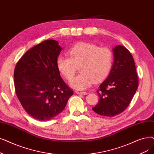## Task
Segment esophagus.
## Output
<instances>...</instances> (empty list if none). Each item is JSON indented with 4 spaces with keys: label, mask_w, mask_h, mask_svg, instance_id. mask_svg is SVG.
Returning <instances> with one entry per match:
<instances>
[{
    "label": "esophagus",
    "mask_w": 154,
    "mask_h": 154,
    "mask_svg": "<svg viewBox=\"0 0 154 154\" xmlns=\"http://www.w3.org/2000/svg\"><path fill=\"white\" fill-rule=\"evenodd\" d=\"M77 94H81V95H86L88 92H79V91H76L75 92Z\"/></svg>",
    "instance_id": "1"
}]
</instances>
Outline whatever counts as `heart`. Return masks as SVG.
I'll return each instance as SVG.
<instances>
[{
  "label": "heart",
  "instance_id": "heart-1",
  "mask_svg": "<svg viewBox=\"0 0 154 154\" xmlns=\"http://www.w3.org/2000/svg\"><path fill=\"white\" fill-rule=\"evenodd\" d=\"M70 58L60 56L57 67L69 81L74 77L78 67L81 73L70 82L72 88L85 89L92 82H98L109 73L112 64L113 54L108 48H99L95 44L81 42L69 50Z\"/></svg>",
  "mask_w": 154,
  "mask_h": 154
}]
</instances>
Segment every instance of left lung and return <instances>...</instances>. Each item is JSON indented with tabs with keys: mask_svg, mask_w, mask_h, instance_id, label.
I'll return each mask as SVG.
<instances>
[{
	"mask_svg": "<svg viewBox=\"0 0 154 154\" xmlns=\"http://www.w3.org/2000/svg\"><path fill=\"white\" fill-rule=\"evenodd\" d=\"M110 73L99 85V103L92 108L97 114L112 117L124 111L130 104L138 85L134 60L125 46H116Z\"/></svg>",
	"mask_w": 154,
	"mask_h": 154,
	"instance_id": "8db88e82",
	"label": "left lung"
}]
</instances>
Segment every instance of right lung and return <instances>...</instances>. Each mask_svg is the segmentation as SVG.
<instances>
[{
  "label": "right lung",
  "instance_id": "right-lung-1",
  "mask_svg": "<svg viewBox=\"0 0 154 154\" xmlns=\"http://www.w3.org/2000/svg\"><path fill=\"white\" fill-rule=\"evenodd\" d=\"M61 50L57 41L45 40L26 52L15 66L17 98L24 109L39 121H47L60 114L73 94L57 67Z\"/></svg>",
  "mask_w": 154,
  "mask_h": 154
}]
</instances>
